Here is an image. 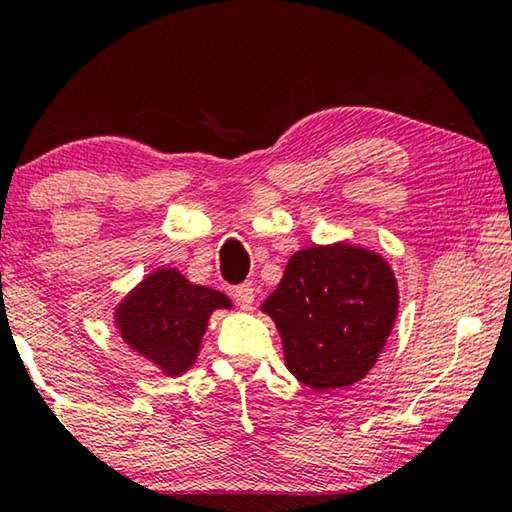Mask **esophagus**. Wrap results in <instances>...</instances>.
<instances>
[{
	"label": "esophagus",
	"mask_w": 512,
	"mask_h": 512,
	"mask_svg": "<svg viewBox=\"0 0 512 512\" xmlns=\"http://www.w3.org/2000/svg\"><path fill=\"white\" fill-rule=\"evenodd\" d=\"M234 299H236V303L241 305L243 310H248L250 305H253V301H255V289L250 287V285H239L234 289Z\"/></svg>",
	"instance_id": "34e87169"
}]
</instances>
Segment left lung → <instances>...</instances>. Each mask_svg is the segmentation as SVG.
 <instances>
[{
	"label": "left lung",
	"mask_w": 512,
	"mask_h": 512,
	"mask_svg": "<svg viewBox=\"0 0 512 512\" xmlns=\"http://www.w3.org/2000/svg\"><path fill=\"white\" fill-rule=\"evenodd\" d=\"M398 305V280L384 257L333 243L289 257L262 312L276 322L287 370L315 391H331L372 370Z\"/></svg>",
	"instance_id": "1"
}]
</instances>
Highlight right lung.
I'll return each instance as SVG.
<instances>
[{"mask_svg":"<svg viewBox=\"0 0 512 512\" xmlns=\"http://www.w3.org/2000/svg\"><path fill=\"white\" fill-rule=\"evenodd\" d=\"M218 308H232L223 292L193 285L177 269H156L117 305L114 324L133 352L179 377L195 363Z\"/></svg>","mask_w":512,"mask_h":512,"instance_id":"obj_1","label":"right lung"}]
</instances>
